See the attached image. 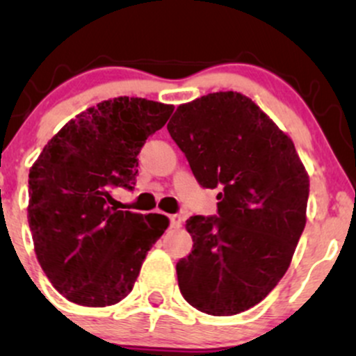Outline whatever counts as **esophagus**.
<instances>
[{
    "label": "esophagus",
    "mask_w": 356,
    "mask_h": 356,
    "mask_svg": "<svg viewBox=\"0 0 356 356\" xmlns=\"http://www.w3.org/2000/svg\"><path fill=\"white\" fill-rule=\"evenodd\" d=\"M169 220H170V226H172V227H181L182 218L179 214H170Z\"/></svg>",
    "instance_id": "1"
}]
</instances>
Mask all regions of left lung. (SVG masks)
Listing matches in <instances>:
<instances>
[{"instance_id":"left-lung-1","label":"left lung","mask_w":356,"mask_h":356,"mask_svg":"<svg viewBox=\"0 0 356 356\" xmlns=\"http://www.w3.org/2000/svg\"><path fill=\"white\" fill-rule=\"evenodd\" d=\"M218 214L192 216V251L179 259L182 296L199 312L231 316L269 295L306 224L309 181L295 144L238 92L179 105L167 124Z\"/></svg>"}]
</instances>
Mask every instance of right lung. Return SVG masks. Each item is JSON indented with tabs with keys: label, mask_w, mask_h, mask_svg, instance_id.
<instances>
[{
	"label": "right lung",
	"mask_w": 356,
	"mask_h": 356,
	"mask_svg": "<svg viewBox=\"0 0 356 356\" xmlns=\"http://www.w3.org/2000/svg\"><path fill=\"white\" fill-rule=\"evenodd\" d=\"M172 112V105L145 99L105 100L68 122L30 169L36 257L73 303L104 308L124 300L169 226L162 214L117 211L110 189H134L137 155Z\"/></svg>",
	"instance_id": "add662e5"
}]
</instances>
